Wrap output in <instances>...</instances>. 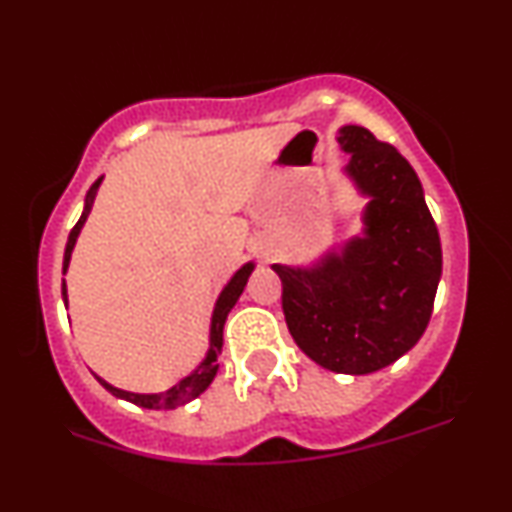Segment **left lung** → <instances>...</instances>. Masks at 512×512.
<instances>
[{
    "instance_id": "8db88e82",
    "label": "left lung",
    "mask_w": 512,
    "mask_h": 512,
    "mask_svg": "<svg viewBox=\"0 0 512 512\" xmlns=\"http://www.w3.org/2000/svg\"><path fill=\"white\" fill-rule=\"evenodd\" d=\"M351 178L370 195L366 238L317 269L274 264L296 344L334 373L390 366L421 339L436 301L443 250L414 168L366 127L342 129Z\"/></svg>"
}]
</instances>
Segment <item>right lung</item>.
<instances>
[{"label": "right lung", "instance_id": "1", "mask_svg": "<svg viewBox=\"0 0 512 512\" xmlns=\"http://www.w3.org/2000/svg\"><path fill=\"white\" fill-rule=\"evenodd\" d=\"M98 185H101V180L93 182V187L88 190L86 195V207H84V214H81V219L76 221V226L72 228V233H69V240H67V250H64V264H62V272H67L69 267V257H72V250H74V243H76V236H79L81 226H84L88 211L93 207V199H96V190ZM252 272V264H245L243 269H238L236 276H233L231 281H228L226 289L221 291L219 301H216V308H214V315H211V337H209V354L204 358V363L199 366L195 373L187 375V378H182L178 385L170 387L168 392H161V395H134V392H125V390H117V387L108 385L105 380L98 378V383H101L105 390L113 392L115 397L120 399H127V402L132 404H139V407L144 409H175V407H182V404H187L190 399H195L202 395L204 390L211 385V380H214L216 370H219V358L221 354V346H223V325H226V317L231 313V308L236 305V301L240 298V293H243L245 284H248V276ZM62 296L64 301H67V289H64V281H62Z\"/></svg>", "mask_w": 512, "mask_h": 512}]
</instances>
